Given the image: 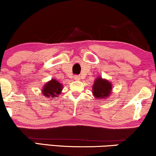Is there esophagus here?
I'll use <instances>...</instances> for the list:
<instances>
[{
    "label": "esophagus",
    "instance_id": "obj_1",
    "mask_svg": "<svg viewBox=\"0 0 156 156\" xmlns=\"http://www.w3.org/2000/svg\"><path fill=\"white\" fill-rule=\"evenodd\" d=\"M74 79L75 80H80V76L79 75H74Z\"/></svg>",
    "mask_w": 156,
    "mask_h": 156
}]
</instances>
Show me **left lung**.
Returning a JSON list of instances; mask_svg holds the SVG:
<instances>
[{"label":"left lung","mask_w":156,"mask_h":156,"mask_svg":"<svg viewBox=\"0 0 156 156\" xmlns=\"http://www.w3.org/2000/svg\"><path fill=\"white\" fill-rule=\"evenodd\" d=\"M112 87V84L108 81L99 77L93 85V94L97 99H104L110 95Z\"/></svg>","instance_id":"1"}]
</instances>
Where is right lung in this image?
<instances>
[{"mask_svg":"<svg viewBox=\"0 0 156 156\" xmlns=\"http://www.w3.org/2000/svg\"><path fill=\"white\" fill-rule=\"evenodd\" d=\"M62 85L56 80H52L50 82L44 84V88L42 89V94L44 97L54 99L57 97V95L60 94Z\"/></svg>","mask_w":156,"mask_h":156,"instance_id":"1","label":"right lung"}]
</instances>
